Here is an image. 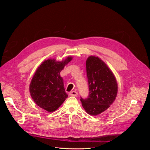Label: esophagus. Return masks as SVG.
Returning <instances> with one entry per match:
<instances>
[{"instance_id":"1","label":"esophagus","mask_w":150,"mask_h":150,"mask_svg":"<svg viewBox=\"0 0 150 150\" xmlns=\"http://www.w3.org/2000/svg\"><path fill=\"white\" fill-rule=\"evenodd\" d=\"M70 96H76L77 95H78V93H77L76 91H71L69 94Z\"/></svg>"}]
</instances>
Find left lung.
Masks as SVG:
<instances>
[{
    "instance_id": "obj_1",
    "label": "left lung",
    "mask_w": 150,
    "mask_h": 150,
    "mask_svg": "<svg viewBox=\"0 0 150 150\" xmlns=\"http://www.w3.org/2000/svg\"><path fill=\"white\" fill-rule=\"evenodd\" d=\"M89 94L81 101L89 115L96 116L106 111L116 98L117 84L114 74L98 57L89 56L86 61Z\"/></svg>"
}]
</instances>
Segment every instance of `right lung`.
Returning <instances> with one entry per match:
<instances>
[{
    "mask_svg": "<svg viewBox=\"0 0 150 150\" xmlns=\"http://www.w3.org/2000/svg\"><path fill=\"white\" fill-rule=\"evenodd\" d=\"M71 59V57L62 62H57L54 59H48L38 68L31 81L29 91L32 98L39 107L52 112L67 98L60 72Z\"/></svg>",
    "mask_w": 150,
    "mask_h": 150,
    "instance_id": "right-lung-1",
    "label": "right lung"
}]
</instances>
